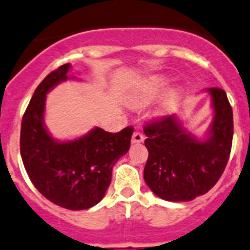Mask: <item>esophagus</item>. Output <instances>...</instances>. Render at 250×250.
I'll list each match as a JSON object with an SVG mask.
<instances>
[{
  "label": "esophagus",
  "mask_w": 250,
  "mask_h": 250,
  "mask_svg": "<svg viewBox=\"0 0 250 250\" xmlns=\"http://www.w3.org/2000/svg\"><path fill=\"white\" fill-rule=\"evenodd\" d=\"M145 141V136L141 133V132H134L132 134V143L133 145H138V143H142V142Z\"/></svg>",
  "instance_id": "esophagus-1"
}]
</instances>
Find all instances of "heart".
I'll return each instance as SVG.
<instances>
[{"instance_id": "b5f03b06", "label": "heart", "mask_w": 250, "mask_h": 250, "mask_svg": "<svg viewBox=\"0 0 250 250\" xmlns=\"http://www.w3.org/2000/svg\"><path fill=\"white\" fill-rule=\"evenodd\" d=\"M166 88H167V83L164 82L163 80H161V78H153V80H150L148 82L145 94L139 96L137 102L141 103V104L150 102V101L158 97L159 94L163 93Z\"/></svg>"}]
</instances>
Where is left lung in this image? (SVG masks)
<instances>
[{
  "label": "left lung",
  "instance_id": "obj_1",
  "mask_svg": "<svg viewBox=\"0 0 250 250\" xmlns=\"http://www.w3.org/2000/svg\"><path fill=\"white\" fill-rule=\"evenodd\" d=\"M214 118L206 139H198L182 127L175 114L145 125L148 156L145 181L164 201L188 202L214 187L228 163L233 141V111L227 94L207 88Z\"/></svg>",
  "mask_w": 250,
  "mask_h": 250
}]
</instances>
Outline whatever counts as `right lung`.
Listing matches in <instances>:
<instances>
[{
    "mask_svg": "<svg viewBox=\"0 0 250 250\" xmlns=\"http://www.w3.org/2000/svg\"><path fill=\"white\" fill-rule=\"evenodd\" d=\"M69 68V63L58 67L38 84L22 118L20 148L27 174L38 192L62 208L82 210L104 197L113 166L129 149L133 127L118 133L96 127L67 142L52 138L43 121L46 94L72 78L67 76Z\"/></svg>",
    "mask_w": 250,
    "mask_h": 250,
    "instance_id": "1",
    "label": "right lung"
}]
</instances>
